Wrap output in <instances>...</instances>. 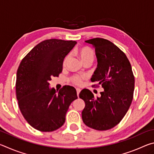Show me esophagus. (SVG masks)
Instances as JSON below:
<instances>
[{
    "mask_svg": "<svg viewBox=\"0 0 154 154\" xmlns=\"http://www.w3.org/2000/svg\"><path fill=\"white\" fill-rule=\"evenodd\" d=\"M76 90H77V96H78V97H79V93H80V92H81V89H79V88H77Z\"/></svg>",
    "mask_w": 154,
    "mask_h": 154,
    "instance_id": "34e87169",
    "label": "esophagus"
}]
</instances>
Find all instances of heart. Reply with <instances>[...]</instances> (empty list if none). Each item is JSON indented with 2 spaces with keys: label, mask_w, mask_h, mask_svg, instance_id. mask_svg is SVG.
<instances>
[{
  "label": "heart",
  "mask_w": 154,
  "mask_h": 154,
  "mask_svg": "<svg viewBox=\"0 0 154 154\" xmlns=\"http://www.w3.org/2000/svg\"><path fill=\"white\" fill-rule=\"evenodd\" d=\"M79 56L81 59V60L82 61L83 63H84L85 62L88 61H93L94 60V52L92 49L88 48H83L81 49H79V52H78ZM70 58V56L68 55L64 60L63 64L64 65L67 63V62L69 61ZM83 79V77L79 76V75H75V76L71 77V82L75 83L76 85H80L82 83V80Z\"/></svg>",
  "instance_id": "heart-1"
}]
</instances>
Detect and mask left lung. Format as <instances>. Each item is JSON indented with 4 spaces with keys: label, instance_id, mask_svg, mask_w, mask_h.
<instances>
[{
    "label": "left lung",
    "instance_id": "left-lung-1",
    "mask_svg": "<svg viewBox=\"0 0 154 154\" xmlns=\"http://www.w3.org/2000/svg\"><path fill=\"white\" fill-rule=\"evenodd\" d=\"M95 49L97 68L91 82L101 85L104 91L94 98L89 90H82L79 98L85 102L83 123L91 128L106 130L118 125L131 105L134 77L128 59L123 51L105 38L85 41Z\"/></svg>",
    "mask_w": 154,
    "mask_h": 154
}]
</instances>
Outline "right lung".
Here are the masks:
<instances>
[{
	"label": "right lung",
	"mask_w": 154,
	"mask_h": 154,
	"mask_svg": "<svg viewBox=\"0 0 154 154\" xmlns=\"http://www.w3.org/2000/svg\"><path fill=\"white\" fill-rule=\"evenodd\" d=\"M76 41L48 39L36 45L21 62L16 76V96L20 111L34 128L52 132L65 122L71 103L77 98L75 88L64 85L56 91L49 87L58 77L64 59Z\"/></svg>",
	"instance_id": "1"
}]
</instances>
